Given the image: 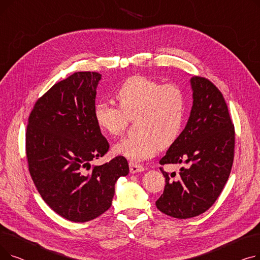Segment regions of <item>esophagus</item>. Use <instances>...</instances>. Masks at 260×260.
I'll use <instances>...</instances> for the list:
<instances>
[{"mask_svg":"<svg viewBox=\"0 0 260 260\" xmlns=\"http://www.w3.org/2000/svg\"><path fill=\"white\" fill-rule=\"evenodd\" d=\"M129 171L132 174H136V173H141L144 171V168L140 165H137V163L134 162H129Z\"/></svg>","mask_w":260,"mask_h":260,"instance_id":"esophagus-1","label":"esophagus"}]
</instances>
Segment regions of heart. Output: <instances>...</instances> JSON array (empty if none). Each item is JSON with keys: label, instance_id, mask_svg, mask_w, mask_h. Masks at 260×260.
<instances>
[{"label": "heart", "instance_id": "1", "mask_svg": "<svg viewBox=\"0 0 260 260\" xmlns=\"http://www.w3.org/2000/svg\"><path fill=\"white\" fill-rule=\"evenodd\" d=\"M115 99L118 108L104 103L94 106L95 124L108 136H119L128 119L136 116L134 128L137 132L114 145L116 155L142 161L178 138L185 118V95L179 86L134 76L119 87Z\"/></svg>", "mask_w": 260, "mask_h": 260}]
</instances>
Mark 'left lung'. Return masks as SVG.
I'll list each match as a JSON object with an SVG mask.
<instances>
[{
    "mask_svg": "<svg viewBox=\"0 0 260 260\" xmlns=\"http://www.w3.org/2000/svg\"><path fill=\"white\" fill-rule=\"evenodd\" d=\"M193 105L186 125L160 165H186L166 178L157 209L186 219L209 210L229 179L234 159L235 132L222 93L209 80L192 77Z\"/></svg>",
    "mask_w": 260,
    "mask_h": 260,
    "instance_id": "8db88e82",
    "label": "left lung"
}]
</instances>
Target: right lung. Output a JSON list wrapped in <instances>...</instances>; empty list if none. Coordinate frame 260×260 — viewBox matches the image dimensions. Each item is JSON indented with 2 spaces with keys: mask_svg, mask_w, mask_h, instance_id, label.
<instances>
[{
  "mask_svg": "<svg viewBox=\"0 0 260 260\" xmlns=\"http://www.w3.org/2000/svg\"><path fill=\"white\" fill-rule=\"evenodd\" d=\"M101 77L78 72L54 84L37 101L26 132L38 192L51 210L74 222L92 220L111 208L117 180L129 172L122 156L91 168L109 147L93 119Z\"/></svg>",
  "mask_w": 260,
  "mask_h": 260,
  "instance_id": "add662e5",
  "label": "right lung"
}]
</instances>
